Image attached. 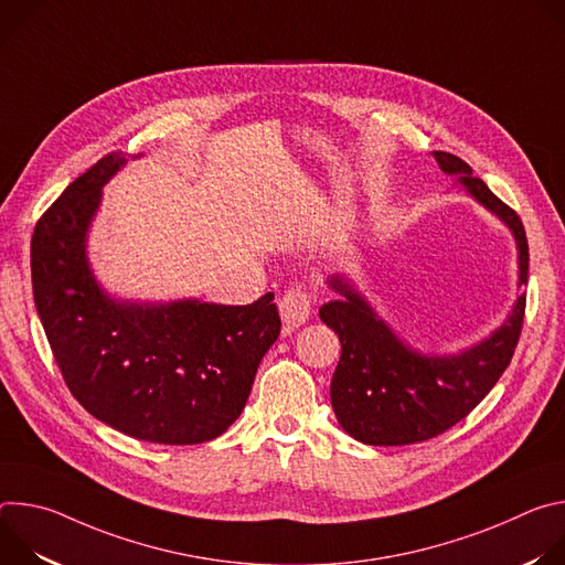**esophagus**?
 <instances>
[{
  "mask_svg": "<svg viewBox=\"0 0 565 565\" xmlns=\"http://www.w3.org/2000/svg\"><path fill=\"white\" fill-rule=\"evenodd\" d=\"M279 315L288 329H299L310 315V295L299 286L288 288L279 299Z\"/></svg>",
  "mask_w": 565,
  "mask_h": 565,
  "instance_id": "1",
  "label": "esophagus"
}]
</instances>
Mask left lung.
<instances>
[{"mask_svg": "<svg viewBox=\"0 0 565 565\" xmlns=\"http://www.w3.org/2000/svg\"><path fill=\"white\" fill-rule=\"evenodd\" d=\"M434 158L473 201L510 227L519 253L521 292L503 324L486 340L438 355L423 353L395 335L351 279L329 277V288L340 297L321 306L319 317L342 342L331 380V405L342 429L364 445L423 443L460 423L508 369L523 327L530 255L519 214L476 179L458 156L434 151Z\"/></svg>", "mask_w": 565, "mask_h": 565, "instance_id": "1", "label": "left lung"}]
</instances>
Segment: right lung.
Wrapping results in <instances>:
<instances>
[{
  "instance_id": "obj_1",
  "label": "right lung",
  "mask_w": 565,
  "mask_h": 565,
  "mask_svg": "<svg viewBox=\"0 0 565 565\" xmlns=\"http://www.w3.org/2000/svg\"><path fill=\"white\" fill-rule=\"evenodd\" d=\"M125 166L122 151L100 158L38 221L35 308L68 391L94 418L147 443H207L244 412L279 338L275 295L248 306L111 297L87 241L103 188Z\"/></svg>"
}]
</instances>
